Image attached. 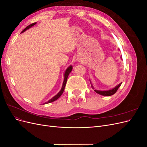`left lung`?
I'll return each mask as SVG.
<instances>
[{"mask_svg": "<svg viewBox=\"0 0 147 147\" xmlns=\"http://www.w3.org/2000/svg\"><path fill=\"white\" fill-rule=\"evenodd\" d=\"M122 83H119L118 85H117V86H115L114 88L112 89V90H108V91H99V90H94V87H93V86L92 85V89H94V91L96 92H97V94H99L100 95H102V96H112L113 94H114L115 92H116L117 91V90H118L119 87L121 86Z\"/></svg>", "mask_w": 147, "mask_h": 147, "instance_id": "1", "label": "left lung"}]
</instances>
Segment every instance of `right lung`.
Masks as SVG:
<instances>
[{"label": "right lung", "mask_w": 147, "mask_h": 147, "mask_svg": "<svg viewBox=\"0 0 147 147\" xmlns=\"http://www.w3.org/2000/svg\"><path fill=\"white\" fill-rule=\"evenodd\" d=\"M35 24H36V23H32L30 25H29L28 26H27L23 31H22V32H24V31H26V30L29 29V28H30L31 27H32V26ZM72 65H70L69 67L66 69V70L65 71V73H64V82H63V86H62V88L61 90H60V91L57 93V94L53 97V98H51L50 100H48V102H45V103H44L43 104H48V103H50V102H54L56 100H57V99L59 98V97L62 95V94H63V92H64V88H65V84H66V83H67V78H68V76L69 74L70 73L71 71H72Z\"/></svg>", "instance_id": "add662e5"}]
</instances>
